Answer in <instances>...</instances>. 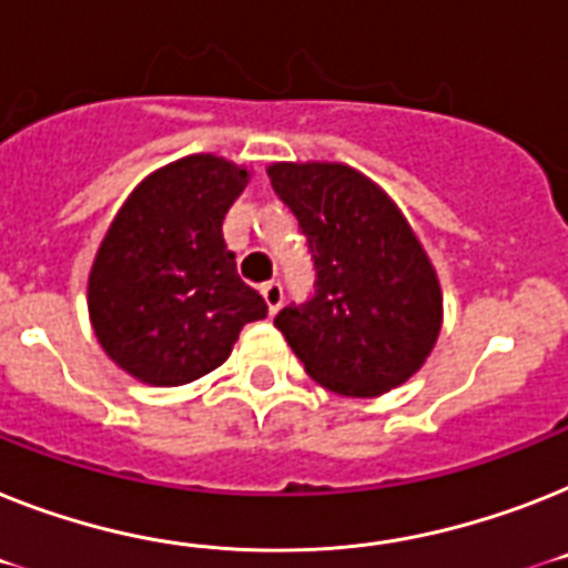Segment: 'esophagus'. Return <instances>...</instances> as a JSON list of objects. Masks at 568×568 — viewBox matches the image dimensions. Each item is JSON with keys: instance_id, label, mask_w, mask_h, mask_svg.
I'll return each instance as SVG.
<instances>
[{"instance_id": "esophagus-1", "label": "esophagus", "mask_w": 568, "mask_h": 568, "mask_svg": "<svg viewBox=\"0 0 568 568\" xmlns=\"http://www.w3.org/2000/svg\"><path fill=\"white\" fill-rule=\"evenodd\" d=\"M262 297H265V306H268L271 314H276V308L283 306V285L276 283V280H271V283H265L260 288Z\"/></svg>"}]
</instances>
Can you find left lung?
Here are the masks:
<instances>
[{
  "label": "left lung",
  "mask_w": 568,
  "mask_h": 568,
  "mask_svg": "<svg viewBox=\"0 0 568 568\" xmlns=\"http://www.w3.org/2000/svg\"><path fill=\"white\" fill-rule=\"evenodd\" d=\"M297 216L314 297L274 317L321 387L375 398L416 375L442 328V288L422 242L384 190L346 164H271Z\"/></svg>",
  "instance_id": "obj_1"
}]
</instances>
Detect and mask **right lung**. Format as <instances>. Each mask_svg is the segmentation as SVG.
Here are the masks:
<instances>
[{
	"label": "right lung",
	"mask_w": 568,
	"mask_h": 568,
	"mask_svg": "<svg viewBox=\"0 0 568 568\" xmlns=\"http://www.w3.org/2000/svg\"><path fill=\"white\" fill-rule=\"evenodd\" d=\"M247 179L233 161L187 155L146 175L109 225L89 274V317L132 378H202L225 364L245 323L268 314L222 236Z\"/></svg>",
	"instance_id": "1"
}]
</instances>
